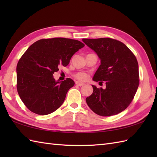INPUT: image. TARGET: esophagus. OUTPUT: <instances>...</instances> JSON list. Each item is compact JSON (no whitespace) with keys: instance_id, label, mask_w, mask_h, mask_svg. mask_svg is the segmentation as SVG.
I'll use <instances>...</instances> for the list:
<instances>
[{"instance_id":"obj_1","label":"esophagus","mask_w":157,"mask_h":157,"mask_svg":"<svg viewBox=\"0 0 157 157\" xmlns=\"http://www.w3.org/2000/svg\"><path fill=\"white\" fill-rule=\"evenodd\" d=\"M75 84L77 86H84L85 84L83 82H75Z\"/></svg>"}]
</instances>
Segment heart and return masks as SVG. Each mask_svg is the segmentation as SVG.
I'll return each mask as SVG.
<instances>
[{
	"label": "heart",
	"mask_w": 157,
	"mask_h": 157,
	"mask_svg": "<svg viewBox=\"0 0 157 157\" xmlns=\"http://www.w3.org/2000/svg\"><path fill=\"white\" fill-rule=\"evenodd\" d=\"M74 76L75 78L79 79V80H82V81H84L88 79V74L85 72H78L76 73L74 75Z\"/></svg>",
	"instance_id": "1"
}]
</instances>
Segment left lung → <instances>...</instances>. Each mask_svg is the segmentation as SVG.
<instances>
[{
	"instance_id": "left-lung-1",
	"label": "left lung",
	"mask_w": 157,
	"mask_h": 157,
	"mask_svg": "<svg viewBox=\"0 0 157 157\" xmlns=\"http://www.w3.org/2000/svg\"><path fill=\"white\" fill-rule=\"evenodd\" d=\"M82 41L101 59L93 80L106 83L105 89L92 85L93 93L86 98L87 105L98 115L118 114L129 105L138 88L137 59L128 46L115 39L84 38Z\"/></svg>"
}]
</instances>
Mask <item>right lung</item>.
<instances>
[{
	"label": "right lung",
	"mask_w": 157,
	"mask_h": 157,
	"mask_svg": "<svg viewBox=\"0 0 157 157\" xmlns=\"http://www.w3.org/2000/svg\"><path fill=\"white\" fill-rule=\"evenodd\" d=\"M84 44L76 40L54 38L36 41L28 48L17 65V89L29 111L48 115L62 105L75 82L70 78L56 81L53 73L59 65H67Z\"/></svg>",
	"instance_id": "right-lung-1"
}]
</instances>
